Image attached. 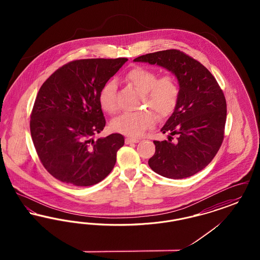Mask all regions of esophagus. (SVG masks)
<instances>
[{"label": "esophagus", "mask_w": 260, "mask_h": 260, "mask_svg": "<svg viewBox=\"0 0 260 260\" xmlns=\"http://www.w3.org/2000/svg\"><path fill=\"white\" fill-rule=\"evenodd\" d=\"M139 142L138 138H132V137H126L125 138V144H131V143H137Z\"/></svg>", "instance_id": "34e87169"}]
</instances>
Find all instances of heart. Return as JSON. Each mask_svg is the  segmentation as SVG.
I'll list each match as a JSON object with an SVG mask.
<instances>
[{"label": "heart", "instance_id": "heart-1", "mask_svg": "<svg viewBox=\"0 0 260 260\" xmlns=\"http://www.w3.org/2000/svg\"><path fill=\"white\" fill-rule=\"evenodd\" d=\"M124 80L142 93L141 106L156 112L159 118L165 119L175 110L180 96V87L173 75L158 77L155 70L137 66L126 73ZM116 91L117 85L113 80L108 81L100 90L99 104L108 114L118 111ZM152 111L143 109L124 113L112 121V129L125 136H140L157 122V117Z\"/></svg>", "mask_w": 260, "mask_h": 260}]
</instances>
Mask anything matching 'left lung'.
I'll return each instance as SVG.
<instances>
[{
	"label": "left lung",
	"instance_id": "left-lung-1",
	"mask_svg": "<svg viewBox=\"0 0 260 260\" xmlns=\"http://www.w3.org/2000/svg\"><path fill=\"white\" fill-rule=\"evenodd\" d=\"M167 68L176 76L180 96L175 110L161 127L169 140H154L155 154L149 167L161 176L181 179L204 170L218 152L224 138L226 99L215 78L198 60L178 50L138 56ZM177 140L172 142V136Z\"/></svg>",
	"mask_w": 260,
	"mask_h": 260
}]
</instances>
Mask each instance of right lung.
<instances>
[{"label": "right lung", "mask_w": 260, "mask_h": 260, "mask_svg": "<svg viewBox=\"0 0 260 260\" xmlns=\"http://www.w3.org/2000/svg\"><path fill=\"white\" fill-rule=\"evenodd\" d=\"M127 58L73 60L58 68L38 92L30 132L38 157L57 180L91 186L111 173L124 136L94 140L106 121L99 93Z\"/></svg>", "instance_id": "1"}]
</instances>
